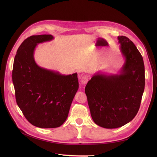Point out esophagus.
I'll list each match as a JSON object with an SVG mask.
<instances>
[{"label": "esophagus", "instance_id": "1", "mask_svg": "<svg viewBox=\"0 0 157 157\" xmlns=\"http://www.w3.org/2000/svg\"><path fill=\"white\" fill-rule=\"evenodd\" d=\"M89 76L87 75H84L83 76H82V78H81V82L82 84H85L87 82V81L89 79Z\"/></svg>", "mask_w": 157, "mask_h": 157}]
</instances>
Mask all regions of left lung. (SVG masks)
Returning a JSON list of instances; mask_svg holds the SVG:
<instances>
[{
	"label": "left lung",
	"instance_id": "1",
	"mask_svg": "<svg viewBox=\"0 0 157 157\" xmlns=\"http://www.w3.org/2000/svg\"><path fill=\"white\" fill-rule=\"evenodd\" d=\"M117 38L125 59L120 75L108 76L98 73L85 87L92 119L105 128L122 127L136 117L145 88L142 55L127 37Z\"/></svg>",
	"mask_w": 157,
	"mask_h": 157
}]
</instances>
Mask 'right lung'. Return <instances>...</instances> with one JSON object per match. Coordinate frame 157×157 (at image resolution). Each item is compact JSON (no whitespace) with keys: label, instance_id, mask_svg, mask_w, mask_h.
<instances>
[{"label":"right lung","instance_id":"1","mask_svg":"<svg viewBox=\"0 0 157 157\" xmlns=\"http://www.w3.org/2000/svg\"><path fill=\"white\" fill-rule=\"evenodd\" d=\"M53 39L52 35L25 39L17 50L12 70L18 106L31 124L44 128L58 127L65 122L79 87L76 73L62 75L35 63L37 44Z\"/></svg>","mask_w":157,"mask_h":157}]
</instances>
